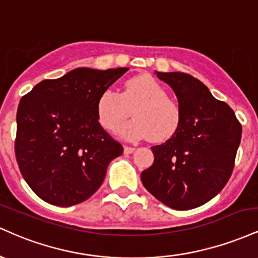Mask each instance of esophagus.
<instances>
[{
	"label": "esophagus",
	"instance_id": "obj_1",
	"mask_svg": "<svg viewBox=\"0 0 258 258\" xmlns=\"http://www.w3.org/2000/svg\"><path fill=\"white\" fill-rule=\"evenodd\" d=\"M135 149H136L135 147H128V146H126L125 148H123V152H125V154H131V153L135 152Z\"/></svg>",
	"mask_w": 258,
	"mask_h": 258
}]
</instances>
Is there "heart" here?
<instances>
[{
  "mask_svg": "<svg viewBox=\"0 0 258 258\" xmlns=\"http://www.w3.org/2000/svg\"><path fill=\"white\" fill-rule=\"evenodd\" d=\"M131 111L135 119L121 130V135L127 139L149 137L152 142H164L178 131L182 121L178 103L148 75L127 80L121 93L104 91L97 102L99 123L110 132L117 131Z\"/></svg>",
  "mask_w": 258,
  "mask_h": 258,
  "instance_id": "b5f03b06",
  "label": "heart"
}]
</instances>
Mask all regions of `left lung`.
I'll use <instances>...</instances> for the list:
<instances>
[{"mask_svg": "<svg viewBox=\"0 0 258 258\" xmlns=\"http://www.w3.org/2000/svg\"><path fill=\"white\" fill-rule=\"evenodd\" d=\"M158 78L176 93L182 121L172 137L152 147L154 162L142 172V183L171 209H195L215 198L232 176L241 123L194 76L158 73Z\"/></svg>", "mask_w": 258, "mask_h": 258, "instance_id": "8db88e82", "label": "left lung"}]
</instances>
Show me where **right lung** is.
<instances>
[{
	"mask_svg": "<svg viewBox=\"0 0 258 258\" xmlns=\"http://www.w3.org/2000/svg\"><path fill=\"white\" fill-rule=\"evenodd\" d=\"M127 68H79L43 80L22 97L17 111L16 159L38 198L73 206L92 197L123 148L100 126L97 102Z\"/></svg>",
	"mask_w": 258,
	"mask_h": 258,
	"instance_id": "add662e5",
	"label": "right lung"
}]
</instances>
